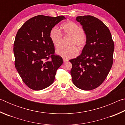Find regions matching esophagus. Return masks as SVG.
I'll return each mask as SVG.
<instances>
[{
  "label": "esophagus",
  "mask_w": 125,
  "mask_h": 125,
  "mask_svg": "<svg viewBox=\"0 0 125 125\" xmlns=\"http://www.w3.org/2000/svg\"><path fill=\"white\" fill-rule=\"evenodd\" d=\"M63 62H64V63H66L67 62H68V60H66V59H63Z\"/></svg>",
  "instance_id": "esophagus-1"
}]
</instances>
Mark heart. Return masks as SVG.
I'll return each instance as SVG.
<instances>
[{"label":"heart","instance_id":"obj_1","mask_svg":"<svg viewBox=\"0 0 125 125\" xmlns=\"http://www.w3.org/2000/svg\"><path fill=\"white\" fill-rule=\"evenodd\" d=\"M63 32L65 35L72 37L69 42V47H60L56 50V53L64 59H70L75 57L78 54V50L84 47L87 41L86 35L82 27L76 23L69 21L63 25ZM51 41L56 47H60L62 45L63 35L61 31L57 27H54L50 32Z\"/></svg>","mask_w":125,"mask_h":125}]
</instances>
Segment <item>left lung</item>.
<instances>
[{
  "label": "left lung",
  "instance_id": "1",
  "mask_svg": "<svg viewBox=\"0 0 125 125\" xmlns=\"http://www.w3.org/2000/svg\"><path fill=\"white\" fill-rule=\"evenodd\" d=\"M87 41L81 54L69 61L73 84L84 90L94 89L104 81L113 63L114 43L109 29L95 17L77 16Z\"/></svg>",
  "mask_w": 125,
  "mask_h": 125
}]
</instances>
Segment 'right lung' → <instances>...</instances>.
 Instances as JSON below:
<instances>
[{
  "mask_svg": "<svg viewBox=\"0 0 125 125\" xmlns=\"http://www.w3.org/2000/svg\"><path fill=\"white\" fill-rule=\"evenodd\" d=\"M65 19L40 15L25 22L19 29L14 43L15 66L29 88L40 90L53 83L57 70L63 63L55 54L50 32Z\"/></svg>",
  "mask_w": 125,
  "mask_h": 125,
  "instance_id": "obj_1",
  "label": "right lung"
}]
</instances>
